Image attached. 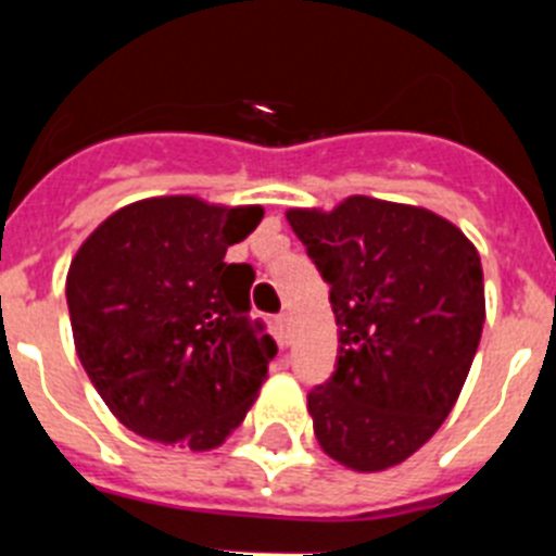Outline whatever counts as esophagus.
<instances>
[{
  "label": "esophagus",
  "mask_w": 556,
  "mask_h": 556,
  "mask_svg": "<svg viewBox=\"0 0 556 556\" xmlns=\"http://www.w3.org/2000/svg\"><path fill=\"white\" fill-rule=\"evenodd\" d=\"M278 326H281L283 339H289V326H292V320H289V314H278Z\"/></svg>",
  "instance_id": "esophagus-1"
}]
</instances>
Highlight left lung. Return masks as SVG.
<instances>
[{
    "label": "left lung",
    "mask_w": 556,
    "mask_h": 556,
    "mask_svg": "<svg viewBox=\"0 0 556 556\" xmlns=\"http://www.w3.org/2000/svg\"><path fill=\"white\" fill-rule=\"evenodd\" d=\"M339 326L337 370L308 392L331 459L376 473L409 459L454 409L484 326L473 242L420 205L353 194L337 208H289Z\"/></svg>",
    "instance_id": "8db88e82"
}]
</instances>
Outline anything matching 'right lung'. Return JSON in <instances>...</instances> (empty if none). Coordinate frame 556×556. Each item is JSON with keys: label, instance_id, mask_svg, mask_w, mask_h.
I'll return each instance as SVG.
<instances>
[{"label": "right lung", "instance_id": "1", "mask_svg": "<svg viewBox=\"0 0 556 556\" xmlns=\"http://www.w3.org/2000/svg\"><path fill=\"white\" fill-rule=\"evenodd\" d=\"M262 217V205L147 198L113 211L72 258L66 303L80 365L144 440L217 448L267 381L278 345L250 317L255 273L225 262Z\"/></svg>", "mask_w": 556, "mask_h": 556}]
</instances>
